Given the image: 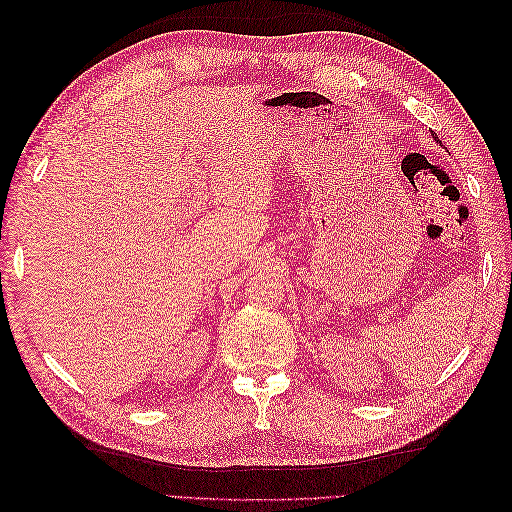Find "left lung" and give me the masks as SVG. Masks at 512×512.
<instances>
[{"instance_id": "8db88e82", "label": "left lung", "mask_w": 512, "mask_h": 512, "mask_svg": "<svg viewBox=\"0 0 512 512\" xmlns=\"http://www.w3.org/2000/svg\"><path fill=\"white\" fill-rule=\"evenodd\" d=\"M431 136H433V141H438V136H436V134H433V132H431ZM438 143H440V141H438ZM440 145H442V143H440Z\"/></svg>"}]
</instances>
